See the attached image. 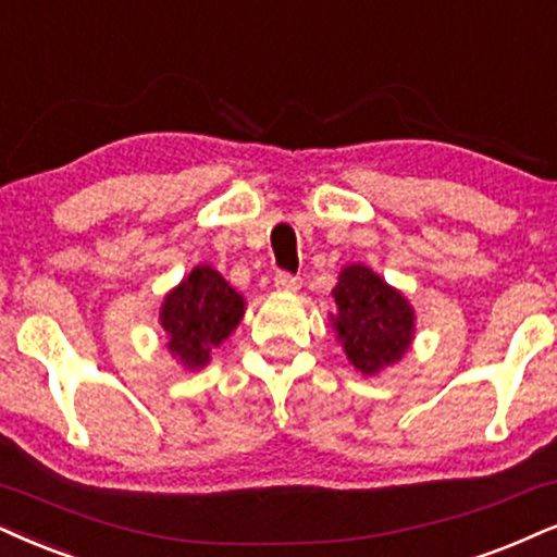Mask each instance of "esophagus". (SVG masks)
<instances>
[{"instance_id":"obj_1","label":"esophagus","mask_w":557,"mask_h":557,"mask_svg":"<svg viewBox=\"0 0 557 557\" xmlns=\"http://www.w3.org/2000/svg\"><path fill=\"white\" fill-rule=\"evenodd\" d=\"M274 287H277V290L293 293V290H298V287H300V277H295V274L280 270L277 274H274Z\"/></svg>"}]
</instances>
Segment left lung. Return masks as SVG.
Instances as JSON below:
<instances>
[{"instance_id":"obj_1","label":"left lung","mask_w":557,"mask_h":557,"mask_svg":"<svg viewBox=\"0 0 557 557\" xmlns=\"http://www.w3.org/2000/svg\"><path fill=\"white\" fill-rule=\"evenodd\" d=\"M334 326L349 362L364 375L404 357L413 334V311L398 290L362 264L344 267L334 287Z\"/></svg>"}]
</instances>
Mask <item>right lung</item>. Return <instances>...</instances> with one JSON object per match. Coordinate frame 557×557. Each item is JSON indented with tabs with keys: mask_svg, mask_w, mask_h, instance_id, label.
I'll return each instance as SVG.
<instances>
[{
	"mask_svg": "<svg viewBox=\"0 0 557 557\" xmlns=\"http://www.w3.org/2000/svg\"><path fill=\"white\" fill-rule=\"evenodd\" d=\"M244 315V298L210 267H195L187 280L164 298L161 326L169 334V351L185 368H202Z\"/></svg>",
	"mask_w": 557,
	"mask_h": 557,
	"instance_id": "1",
	"label": "right lung"
}]
</instances>
